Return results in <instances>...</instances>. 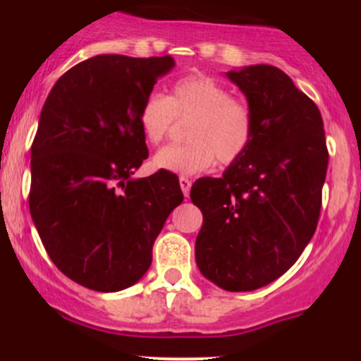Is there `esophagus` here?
<instances>
[{
  "label": "esophagus",
  "mask_w": 361,
  "mask_h": 361,
  "mask_svg": "<svg viewBox=\"0 0 361 361\" xmlns=\"http://www.w3.org/2000/svg\"><path fill=\"white\" fill-rule=\"evenodd\" d=\"M180 187H181V192H183L185 197H188V194H190V187H192V180H190V178L181 176L180 178Z\"/></svg>",
  "instance_id": "34e87169"
}]
</instances>
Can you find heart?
I'll use <instances>...</instances> for the list:
<instances>
[{
    "label": "heart",
    "instance_id": "b5f03b06",
    "mask_svg": "<svg viewBox=\"0 0 361 361\" xmlns=\"http://www.w3.org/2000/svg\"><path fill=\"white\" fill-rule=\"evenodd\" d=\"M185 126L188 143L169 145L154 157L155 167L176 174H197L209 169L214 159L232 164L248 150L255 136V115L246 101L232 97L228 87L206 75L176 80L169 96L154 92L140 110L145 140L159 145L169 136L174 122Z\"/></svg>",
    "mask_w": 361,
    "mask_h": 361
}]
</instances>
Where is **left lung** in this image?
Masks as SVG:
<instances>
[{"label": "left lung", "mask_w": 361, "mask_h": 361, "mask_svg": "<svg viewBox=\"0 0 361 361\" xmlns=\"http://www.w3.org/2000/svg\"><path fill=\"white\" fill-rule=\"evenodd\" d=\"M255 115L250 148L221 178L192 185L202 211L195 260L228 292H251L285 274L316 231L329 166L323 118L286 73L269 64L227 73Z\"/></svg>", "instance_id": "8db88e82"}]
</instances>
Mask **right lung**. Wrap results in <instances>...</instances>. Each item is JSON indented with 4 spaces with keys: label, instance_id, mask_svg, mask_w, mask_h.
Returning a JSON list of instances; mask_svg holds the SVG:
<instances>
[{
    "label": "right lung",
    "instance_id": "right-lung-1",
    "mask_svg": "<svg viewBox=\"0 0 361 361\" xmlns=\"http://www.w3.org/2000/svg\"><path fill=\"white\" fill-rule=\"evenodd\" d=\"M171 56H96L50 90L31 145L29 211L56 267L85 288L118 292L152 264L183 201L176 174H133L148 157L140 110Z\"/></svg>",
    "mask_w": 361,
    "mask_h": 361
}]
</instances>
